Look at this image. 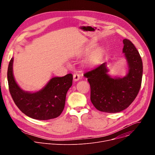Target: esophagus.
Instances as JSON below:
<instances>
[{
    "mask_svg": "<svg viewBox=\"0 0 155 155\" xmlns=\"http://www.w3.org/2000/svg\"><path fill=\"white\" fill-rule=\"evenodd\" d=\"M73 77H74V80L75 81L79 80V79L80 78V75H79V74H75L74 75Z\"/></svg>",
    "mask_w": 155,
    "mask_h": 155,
    "instance_id": "1",
    "label": "esophagus"
}]
</instances>
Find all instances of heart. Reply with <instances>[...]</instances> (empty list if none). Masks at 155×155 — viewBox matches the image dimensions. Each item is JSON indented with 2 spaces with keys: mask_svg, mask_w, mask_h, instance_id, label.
Listing matches in <instances>:
<instances>
[{
  "mask_svg": "<svg viewBox=\"0 0 155 155\" xmlns=\"http://www.w3.org/2000/svg\"><path fill=\"white\" fill-rule=\"evenodd\" d=\"M95 47L94 44H90L88 45L84 50L85 53L90 52ZM104 54V50L101 48H97L94 50L90 56V57L87 59V63L90 65H94L97 64L99 61L101 59L102 56Z\"/></svg>",
  "mask_w": 155,
  "mask_h": 155,
  "instance_id": "1",
  "label": "heart"
}]
</instances>
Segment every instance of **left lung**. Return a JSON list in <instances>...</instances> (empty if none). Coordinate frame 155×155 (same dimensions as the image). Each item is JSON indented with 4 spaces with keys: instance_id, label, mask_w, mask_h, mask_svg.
<instances>
[{
    "instance_id": "8db88e82",
    "label": "left lung",
    "mask_w": 155,
    "mask_h": 155,
    "mask_svg": "<svg viewBox=\"0 0 155 155\" xmlns=\"http://www.w3.org/2000/svg\"><path fill=\"white\" fill-rule=\"evenodd\" d=\"M123 53L128 71L123 77H112L104 62L84 74L91 87V101L99 111L117 113L134 101L141 86L143 64L139 51L129 40H123Z\"/></svg>"
}]
</instances>
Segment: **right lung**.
<instances>
[{"label":"right lung","mask_w":155,"mask_h":155,"mask_svg":"<svg viewBox=\"0 0 155 155\" xmlns=\"http://www.w3.org/2000/svg\"><path fill=\"white\" fill-rule=\"evenodd\" d=\"M13 63V58L9 62L7 71L9 91L21 111L30 118L39 120L59 117L64 108L66 94L72 85V74L53 77L41 90L28 92L22 90L15 81Z\"/></svg>","instance_id":"right-lung-1"}]
</instances>
